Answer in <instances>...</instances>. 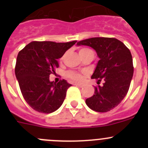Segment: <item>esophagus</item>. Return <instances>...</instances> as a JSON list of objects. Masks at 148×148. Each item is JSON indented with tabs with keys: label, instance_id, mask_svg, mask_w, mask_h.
I'll return each mask as SVG.
<instances>
[{
	"label": "esophagus",
	"instance_id": "1",
	"mask_svg": "<svg viewBox=\"0 0 148 148\" xmlns=\"http://www.w3.org/2000/svg\"><path fill=\"white\" fill-rule=\"evenodd\" d=\"M75 85H76V86H78V87H80V88L83 87V86H84V85H83V84H82L76 83V84H75Z\"/></svg>",
	"mask_w": 148,
	"mask_h": 148
}]
</instances>
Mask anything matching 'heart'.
I'll return each instance as SVG.
<instances>
[{
  "label": "heart",
  "mask_w": 148,
  "mask_h": 148,
  "mask_svg": "<svg viewBox=\"0 0 148 148\" xmlns=\"http://www.w3.org/2000/svg\"><path fill=\"white\" fill-rule=\"evenodd\" d=\"M87 51H91L88 49H85V48H83V49H81L79 51V53H82V52ZM69 77H70L71 79H72L73 80L77 82L81 81L82 79V76L81 74L79 73L75 72V71H69L68 74H67Z\"/></svg>",
  "instance_id": "heart-1"
}]
</instances>
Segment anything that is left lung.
I'll use <instances>...</instances> for the list:
<instances>
[{
    "mask_svg": "<svg viewBox=\"0 0 148 148\" xmlns=\"http://www.w3.org/2000/svg\"><path fill=\"white\" fill-rule=\"evenodd\" d=\"M77 45L95 49L99 60L91 78L97 79L98 84L104 82L95 86L93 96L86 99V105L98 112L110 111L122 102L129 90L134 71L130 51L114 38H87Z\"/></svg>",
    "mask_w": 148,
    "mask_h": 148,
    "instance_id": "8db88e82",
    "label": "left lung"
}]
</instances>
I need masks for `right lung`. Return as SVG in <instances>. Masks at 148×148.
I'll use <instances>...</instances> for the list:
<instances>
[{
  "mask_svg": "<svg viewBox=\"0 0 148 148\" xmlns=\"http://www.w3.org/2000/svg\"><path fill=\"white\" fill-rule=\"evenodd\" d=\"M76 43L32 41L18 53L15 74L23 98L34 110L48 114L63 104L71 84L64 79L51 82L49 75L59 66L58 59Z\"/></svg>",
  "mask_w": 148,
  "mask_h": 148,
  "instance_id": "1",
  "label": "right lung"
}]
</instances>
